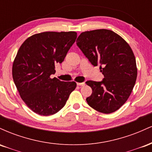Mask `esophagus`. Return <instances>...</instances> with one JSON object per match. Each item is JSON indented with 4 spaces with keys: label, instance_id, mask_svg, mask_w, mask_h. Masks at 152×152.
Masks as SVG:
<instances>
[{
    "label": "esophagus",
    "instance_id": "34e87169",
    "mask_svg": "<svg viewBox=\"0 0 152 152\" xmlns=\"http://www.w3.org/2000/svg\"><path fill=\"white\" fill-rule=\"evenodd\" d=\"M77 85H78V86H84V85H85V83H84V82H83V83H79V82H78Z\"/></svg>",
    "mask_w": 152,
    "mask_h": 152
}]
</instances>
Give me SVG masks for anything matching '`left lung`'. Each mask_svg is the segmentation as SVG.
Listing matches in <instances>:
<instances>
[{
	"mask_svg": "<svg viewBox=\"0 0 152 152\" xmlns=\"http://www.w3.org/2000/svg\"><path fill=\"white\" fill-rule=\"evenodd\" d=\"M76 44L92 65L100 64L104 76L102 81L86 82L92 88L88 104L104 114L117 111L129 99L137 80L133 50L119 35L107 29L81 33Z\"/></svg>",
	"mask_w": 152,
	"mask_h": 152,
	"instance_id": "8db88e82",
	"label": "left lung"
}]
</instances>
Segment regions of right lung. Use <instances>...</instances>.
Wrapping results in <instances>:
<instances>
[{"label": "right lung", "instance_id": "add662e5", "mask_svg": "<svg viewBox=\"0 0 152 152\" xmlns=\"http://www.w3.org/2000/svg\"><path fill=\"white\" fill-rule=\"evenodd\" d=\"M77 37L75 31L46 32L30 36L22 43L12 68L14 83L22 100L41 116L53 115L65 106L75 81L64 82L50 75L64 61Z\"/></svg>", "mask_w": 152, "mask_h": 152}]
</instances>
